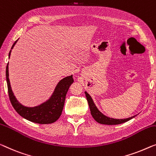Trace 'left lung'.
Wrapping results in <instances>:
<instances>
[{"instance_id": "8db88e82", "label": "left lung", "mask_w": 156, "mask_h": 156, "mask_svg": "<svg viewBox=\"0 0 156 156\" xmlns=\"http://www.w3.org/2000/svg\"><path fill=\"white\" fill-rule=\"evenodd\" d=\"M85 94L86 98H87L88 104H89L91 115H92L93 118H94L97 122L100 123V124L108 125H119V124H122V123H124L125 122L129 121V120L132 119V118L136 116V115H134L130 118H124V119H116V118H112L108 117V116L103 114V113H102L101 111L97 108L96 105H95L94 103V101H93V99H92L91 96H90V95L86 91H85Z\"/></svg>"}]
</instances>
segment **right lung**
Returning a JSON list of instances; mask_svg holds the SVG:
<instances>
[{
	"mask_svg": "<svg viewBox=\"0 0 156 156\" xmlns=\"http://www.w3.org/2000/svg\"><path fill=\"white\" fill-rule=\"evenodd\" d=\"M19 39L16 41L12 46L9 52V58L10 57L12 50L17 43ZM9 62L6 66V81L8 85V94L10 100L15 110L22 117L29 121L38 124H50L59 119L63 110L66 95L69 88L74 82L73 75L66 76L62 78L56 85L54 91L50 98L38 106L29 107L24 106L16 98L12 90L10 79H9Z\"/></svg>",
	"mask_w": 156,
	"mask_h": 156,
	"instance_id": "right-lung-1",
	"label": "right lung"
}]
</instances>
